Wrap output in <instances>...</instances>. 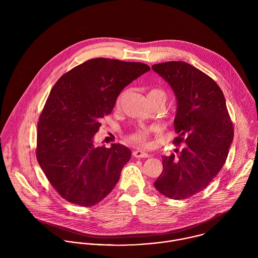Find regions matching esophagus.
I'll use <instances>...</instances> for the list:
<instances>
[{"mask_svg":"<svg viewBox=\"0 0 258 258\" xmlns=\"http://www.w3.org/2000/svg\"><path fill=\"white\" fill-rule=\"evenodd\" d=\"M132 154H133V156L135 158H139V159H141V158H149L150 157V155L148 153L143 152L141 150H135V151H133Z\"/></svg>","mask_w":258,"mask_h":258,"instance_id":"esophagus-1","label":"esophagus"}]
</instances>
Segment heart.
I'll use <instances>...</instances> for the list:
<instances>
[{"label": "heart", "instance_id": "b5f03b06", "mask_svg": "<svg viewBox=\"0 0 258 258\" xmlns=\"http://www.w3.org/2000/svg\"><path fill=\"white\" fill-rule=\"evenodd\" d=\"M148 98L160 99V100L164 101V103H165L167 100V94L161 88H152L148 92ZM120 101H121V96L118 97V99L116 101V105H119ZM150 134H151V130H149L147 128H138L137 130H135L133 133H131L128 136V139L137 145L147 146L149 144L148 140H149Z\"/></svg>", "mask_w": 258, "mask_h": 258}]
</instances>
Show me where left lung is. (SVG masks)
I'll return each instance as SVG.
<instances>
[{"label": "left lung", "instance_id": "1", "mask_svg": "<svg viewBox=\"0 0 258 258\" xmlns=\"http://www.w3.org/2000/svg\"><path fill=\"white\" fill-rule=\"evenodd\" d=\"M153 71L173 88L177 101L173 144H185L175 158L162 157L163 172L155 187L173 200H184L206 188L221 171L233 139V125L220 86L184 61L154 64Z\"/></svg>", "mask_w": 258, "mask_h": 258}]
</instances>
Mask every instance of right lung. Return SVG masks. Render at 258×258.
I'll return each instance as SVG.
<instances>
[{"label": "right lung", "mask_w": 258, "mask_h": 258, "mask_svg": "<svg viewBox=\"0 0 258 258\" xmlns=\"http://www.w3.org/2000/svg\"><path fill=\"white\" fill-rule=\"evenodd\" d=\"M150 71L142 62L92 58L63 74L52 87L37 122V162L58 195L91 207L110 194L131 158L124 145L95 147L101 118L125 86Z\"/></svg>", "instance_id": "add662e5"}]
</instances>
